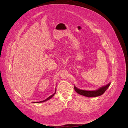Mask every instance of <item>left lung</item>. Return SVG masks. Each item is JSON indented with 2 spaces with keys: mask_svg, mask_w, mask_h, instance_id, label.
I'll return each instance as SVG.
<instances>
[{
  "mask_svg": "<svg viewBox=\"0 0 128 128\" xmlns=\"http://www.w3.org/2000/svg\"><path fill=\"white\" fill-rule=\"evenodd\" d=\"M109 86H110V84H108L106 86H102L96 90H82L78 88L75 86H74V88L76 91V92L81 95H83L88 97H94L102 95L105 92V90L108 88Z\"/></svg>",
  "mask_w": 128,
  "mask_h": 128,
  "instance_id": "1",
  "label": "left lung"
}]
</instances>
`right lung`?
Returning <instances> with one entry per match:
<instances>
[{
	"label": "right lung",
	"mask_w": 128,
	"mask_h": 128,
	"mask_svg": "<svg viewBox=\"0 0 128 128\" xmlns=\"http://www.w3.org/2000/svg\"><path fill=\"white\" fill-rule=\"evenodd\" d=\"M54 94H55V93H54V94H52V95L51 96H50V97H48V98H46V100H44V101H40V102H34V103H41V102H45V101H47V100H49L51 98H52V97H53V96L54 95Z\"/></svg>",
	"instance_id": "add662e5"
}]
</instances>
